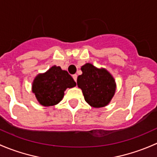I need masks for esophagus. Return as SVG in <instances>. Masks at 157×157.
<instances>
[{"mask_svg": "<svg viewBox=\"0 0 157 157\" xmlns=\"http://www.w3.org/2000/svg\"><path fill=\"white\" fill-rule=\"evenodd\" d=\"M77 76H78V75H77L76 74H74V75H72V78H73L74 80H75V82H76L77 81Z\"/></svg>", "mask_w": 157, "mask_h": 157, "instance_id": "esophagus-1", "label": "esophagus"}]
</instances>
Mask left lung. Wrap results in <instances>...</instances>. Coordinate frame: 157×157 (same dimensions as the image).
<instances>
[{"instance_id":"left-lung-1","label":"left lung","mask_w":157,"mask_h":157,"mask_svg":"<svg viewBox=\"0 0 157 157\" xmlns=\"http://www.w3.org/2000/svg\"><path fill=\"white\" fill-rule=\"evenodd\" d=\"M82 74L77 78V85L83 93L85 101L95 108L106 106L116 91L115 80L106 69H99L86 63L81 68Z\"/></svg>"}]
</instances>
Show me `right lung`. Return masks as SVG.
Segmentation results:
<instances>
[{
  "label": "right lung",
  "mask_w": 157,
  "mask_h": 157,
  "mask_svg": "<svg viewBox=\"0 0 157 157\" xmlns=\"http://www.w3.org/2000/svg\"><path fill=\"white\" fill-rule=\"evenodd\" d=\"M75 85L76 83L67 71L54 66L45 73L37 75L32 84V91L41 105L54 106L60 102L67 88Z\"/></svg>",
  "instance_id": "1"
}]
</instances>
